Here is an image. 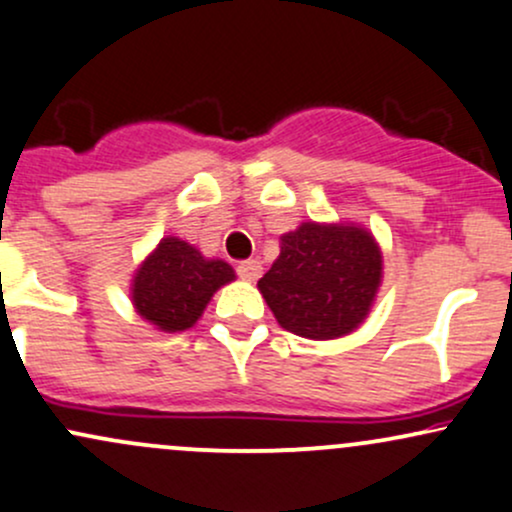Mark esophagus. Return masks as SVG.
Here are the masks:
<instances>
[{"mask_svg":"<svg viewBox=\"0 0 512 512\" xmlns=\"http://www.w3.org/2000/svg\"><path fill=\"white\" fill-rule=\"evenodd\" d=\"M238 274H240V279H245V281H257L262 276V262H257V260L240 262Z\"/></svg>","mask_w":512,"mask_h":512,"instance_id":"esophagus-1","label":"esophagus"}]
</instances>
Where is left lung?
<instances>
[{"label": "left lung", "mask_w": 512, "mask_h": 512, "mask_svg": "<svg viewBox=\"0 0 512 512\" xmlns=\"http://www.w3.org/2000/svg\"><path fill=\"white\" fill-rule=\"evenodd\" d=\"M383 281V252L354 223H301L281 236V252L257 289L284 330L337 339L370 313Z\"/></svg>", "instance_id": "1"}]
</instances>
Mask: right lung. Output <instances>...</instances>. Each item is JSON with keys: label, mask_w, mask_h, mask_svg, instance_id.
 <instances>
[{"label": "right lung", "mask_w": 512, "mask_h": 512, "mask_svg": "<svg viewBox=\"0 0 512 512\" xmlns=\"http://www.w3.org/2000/svg\"><path fill=\"white\" fill-rule=\"evenodd\" d=\"M236 279L228 262L207 260L185 240L168 236L139 264L132 303L161 332L190 330L221 286Z\"/></svg>", "instance_id": "right-lung-1"}]
</instances>
